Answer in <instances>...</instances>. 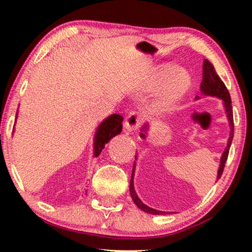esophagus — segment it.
I'll return each mask as SVG.
<instances>
[{"label":"esophagus","instance_id":"34e87169","mask_svg":"<svg viewBox=\"0 0 252 252\" xmlns=\"http://www.w3.org/2000/svg\"><path fill=\"white\" fill-rule=\"evenodd\" d=\"M125 128L127 130H134L137 128V126H139V120H137L135 117H132V116H128L125 120Z\"/></svg>","mask_w":252,"mask_h":252}]
</instances>
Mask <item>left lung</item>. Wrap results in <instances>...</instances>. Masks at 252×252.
I'll return each instance as SVG.
<instances>
[{
	"label": "left lung",
	"instance_id": "8db88e82",
	"mask_svg": "<svg viewBox=\"0 0 252 252\" xmlns=\"http://www.w3.org/2000/svg\"><path fill=\"white\" fill-rule=\"evenodd\" d=\"M17 118V115H16ZM16 120V119H15ZM123 117L119 115H112L109 118H106L97 128V132L95 134V143H94V154L97 157L103 148H104L105 143H108L113 136H116L117 134H119L123 129ZM13 132V130H12ZM133 197L135 198V201L140 204H142L135 192L133 194Z\"/></svg>",
	"mask_w": 252,
	"mask_h": 252
}]
</instances>
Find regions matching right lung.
Wrapping results in <instances>:
<instances>
[{"label":"right lung","instance_id":"right-lung-1","mask_svg":"<svg viewBox=\"0 0 252 252\" xmlns=\"http://www.w3.org/2000/svg\"><path fill=\"white\" fill-rule=\"evenodd\" d=\"M202 92L204 93L205 95H210V96H217V97L221 98L223 102H225V108H226V112H227V117H228V120H229V125H230V135H229V139H228V143H227V147L225 151H223L222 154V157H221V161H220V167H219V171H218V179H220L221 177L222 172H223V168H225V164H226V160H227V157H228V153H229V148H230V144H232V140H233V136H234V124H233V111H232V101H230V96H229V93L227 91L226 86L223 82L220 80V78L218 77V74H217V72L215 70V67H213V65L210 63L209 61H205L204 62V65H203V81H202ZM141 135L144 136L143 134H141ZM135 166H133V172H132V178H130V186H129V191H130V195H132V198L135 204L139 206L140 209H142L143 211L146 212H149V213H154V215H159V211H156V210H153L150 208H148L143 204H140V203H137L135 201V198L133 197V194L135 191H134V184H133V180H134V168Z\"/></svg>","mask_w":252,"mask_h":252}]
</instances>
